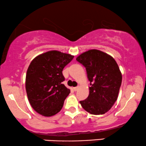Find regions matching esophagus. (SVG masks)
<instances>
[{"label": "esophagus", "mask_w": 146, "mask_h": 146, "mask_svg": "<svg viewBox=\"0 0 146 146\" xmlns=\"http://www.w3.org/2000/svg\"><path fill=\"white\" fill-rule=\"evenodd\" d=\"M79 86H76V87H74L73 88V89H74V91H77L78 90V88H79Z\"/></svg>", "instance_id": "1"}]
</instances>
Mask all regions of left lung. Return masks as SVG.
Wrapping results in <instances>:
<instances>
[{"label": "left lung", "instance_id": "1", "mask_svg": "<svg viewBox=\"0 0 146 146\" xmlns=\"http://www.w3.org/2000/svg\"><path fill=\"white\" fill-rule=\"evenodd\" d=\"M76 60L86 68L90 81L89 95L80 101L83 109L92 115H103L114 105L122 82V75L114 58L97 50L82 53Z\"/></svg>", "mask_w": 146, "mask_h": 146}]
</instances>
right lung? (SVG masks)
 Listing matches in <instances>:
<instances>
[{"label":"right lung","mask_w":146,"mask_h":146,"mask_svg":"<svg viewBox=\"0 0 146 146\" xmlns=\"http://www.w3.org/2000/svg\"><path fill=\"white\" fill-rule=\"evenodd\" d=\"M74 58L70 54L52 50L35 57L28 68L25 88L30 105L43 116L60 112L70 90L62 84L64 68Z\"/></svg>","instance_id":"1"}]
</instances>
